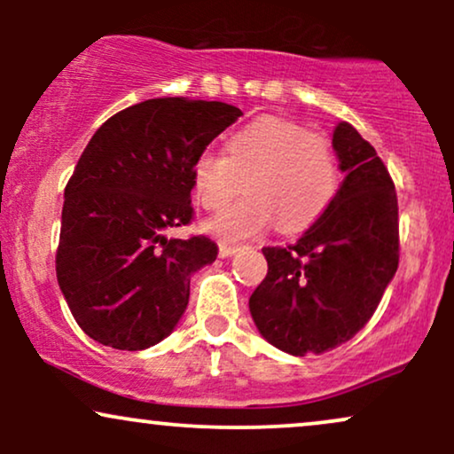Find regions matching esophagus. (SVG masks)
<instances>
[{"label": "esophagus", "mask_w": 454, "mask_h": 454, "mask_svg": "<svg viewBox=\"0 0 454 454\" xmlns=\"http://www.w3.org/2000/svg\"><path fill=\"white\" fill-rule=\"evenodd\" d=\"M239 245H228V243H220V256L222 258H231V256H234V254L239 252Z\"/></svg>", "instance_id": "esophagus-1"}]
</instances>
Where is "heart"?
<instances>
[{
  "mask_svg": "<svg viewBox=\"0 0 454 454\" xmlns=\"http://www.w3.org/2000/svg\"><path fill=\"white\" fill-rule=\"evenodd\" d=\"M247 196L207 222L222 241L267 232L275 222L294 232L314 223L340 187V161L325 134L307 132L286 119L267 117L232 134L226 155L200 153L192 185L205 209H222L241 192Z\"/></svg>",
  "mask_w": 454,
  "mask_h": 454,
  "instance_id": "heart-1",
  "label": "heart"
}]
</instances>
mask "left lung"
<instances>
[{
    "instance_id": "1",
    "label": "left lung",
    "mask_w": 454,
    "mask_h": 454,
    "mask_svg": "<svg viewBox=\"0 0 454 454\" xmlns=\"http://www.w3.org/2000/svg\"><path fill=\"white\" fill-rule=\"evenodd\" d=\"M333 149L346 179L299 241L262 247L267 278L249 296L260 335L293 356L352 340L399 267L397 192L387 166L346 121Z\"/></svg>"
}]
</instances>
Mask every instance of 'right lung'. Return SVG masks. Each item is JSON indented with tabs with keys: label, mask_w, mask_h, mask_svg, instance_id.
Here are the masks:
<instances>
[{
	"label": "right lung",
	"mask_w": 454,
	"mask_h": 454,
	"mask_svg": "<svg viewBox=\"0 0 454 454\" xmlns=\"http://www.w3.org/2000/svg\"><path fill=\"white\" fill-rule=\"evenodd\" d=\"M241 111L155 98L104 121L66 185L57 281L78 326L102 346L145 350L173 333L211 239H168L192 222V164Z\"/></svg>",
	"instance_id": "add662e5"
}]
</instances>
